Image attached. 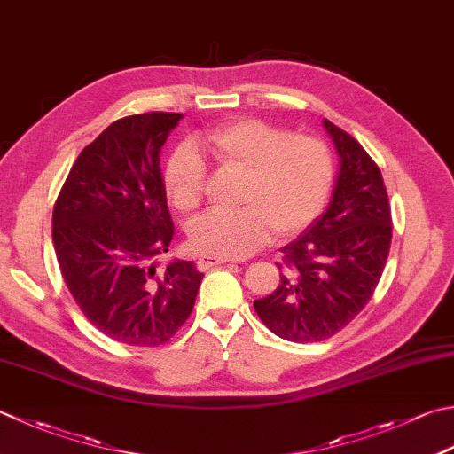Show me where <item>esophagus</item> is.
Wrapping results in <instances>:
<instances>
[{
	"mask_svg": "<svg viewBox=\"0 0 454 454\" xmlns=\"http://www.w3.org/2000/svg\"><path fill=\"white\" fill-rule=\"evenodd\" d=\"M226 262H230L228 257H218V255H200V257H199V262H197V265H199V270L207 271V270L216 268V265H220V263H226Z\"/></svg>",
	"mask_w": 454,
	"mask_h": 454,
	"instance_id": "34e87169",
	"label": "esophagus"
}]
</instances>
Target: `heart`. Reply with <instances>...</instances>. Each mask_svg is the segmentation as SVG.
Listing matches in <instances>:
<instances>
[{"label": "heart", "mask_w": 454, "mask_h": 454, "mask_svg": "<svg viewBox=\"0 0 454 454\" xmlns=\"http://www.w3.org/2000/svg\"><path fill=\"white\" fill-rule=\"evenodd\" d=\"M204 147L228 171L242 173L236 210H212L189 228L194 250L204 255L246 257L275 238L287 239L321 215L334 179L333 155L310 136L255 118L210 129ZM165 189L181 210H194L207 189V167L191 145H179L163 173Z\"/></svg>", "instance_id": "b5f03b06"}]
</instances>
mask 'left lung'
<instances>
[{"instance_id": "obj_1", "label": "left lung", "mask_w": 454, "mask_h": 454, "mask_svg": "<svg viewBox=\"0 0 454 454\" xmlns=\"http://www.w3.org/2000/svg\"><path fill=\"white\" fill-rule=\"evenodd\" d=\"M323 126L340 157L331 204L281 247L278 289L254 301L273 334L301 344L331 339L366 307L392 244V208L378 165L333 121Z\"/></svg>"}]
</instances>
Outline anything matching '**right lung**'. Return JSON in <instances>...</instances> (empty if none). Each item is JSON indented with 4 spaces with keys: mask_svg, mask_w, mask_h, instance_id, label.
Instances as JSON below:
<instances>
[{
    "mask_svg": "<svg viewBox=\"0 0 454 454\" xmlns=\"http://www.w3.org/2000/svg\"><path fill=\"white\" fill-rule=\"evenodd\" d=\"M183 114L128 115L82 149L52 210V244L76 305L98 331L161 346L189 318L204 278L192 262L157 270L175 228L159 153Z\"/></svg>",
    "mask_w": 454,
    "mask_h": 454,
    "instance_id": "1",
    "label": "right lung"
}]
</instances>
